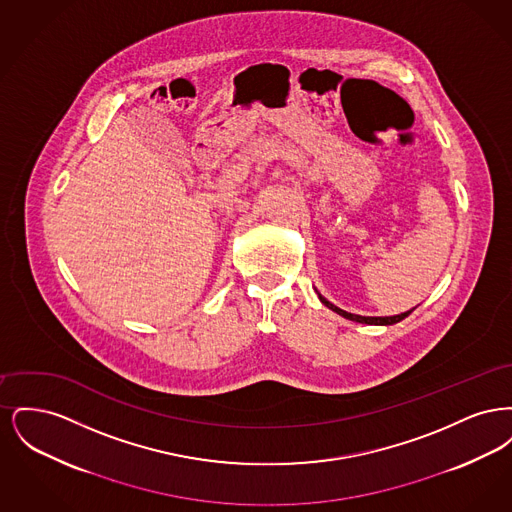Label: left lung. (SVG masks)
I'll use <instances>...</instances> for the list:
<instances>
[{
	"label": "left lung",
	"instance_id": "obj_1",
	"mask_svg": "<svg viewBox=\"0 0 512 512\" xmlns=\"http://www.w3.org/2000/svg\"><path fill=\"white\" fill-rule=\"evenodd\" d=\"M318 299H320V303H322V305H326L330 311L338 313L340 317L347 318V320H353V322H361V324H370V326H391V324H397V322H401L403 318L409 317V315L414 311L413 307L411 311H405V313H401V315H393V317H363V315H355V313H347V311H343L340 307H336L334 303H330V301H328L324 295H320V293H318Z\"/></svg>",
	"mask_w": 512,
	"mask_h": 512
}]
</instances>
